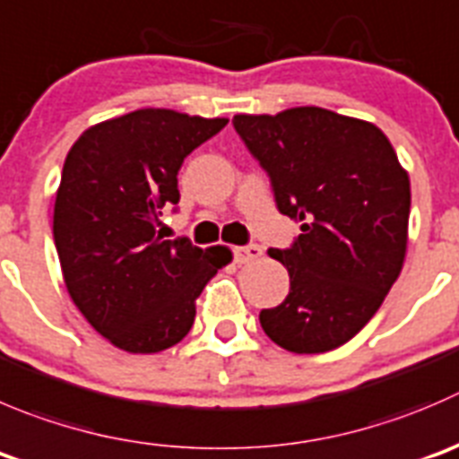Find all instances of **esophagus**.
Masks as SVG:
<instances>
[{"label":"esophagus","instance_id":"obj_1","mask_svg":"<svg viewBox=\"0 0 459 459\" xmlns=\"http://www.w3.org/2000/svg\"><path fill=\"white\" fill-rule=\"evenodd\" d=\"M262 255V248L257 244H247V247H235L233 248V260L238 264H248L251 260Z\"/></svg>","mask_w":459,"mask_h":459}]
</instances>
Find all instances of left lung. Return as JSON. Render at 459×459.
Listing matches in <instances>:
<instances>
[{"instance_id":"obj_1","label":"left lung","mask_w":459,"mask_h":459,"mask_svg":"<svg viewBox=\"0 0 459 459\" xmlns=\"http://www.w3.org/2000/svg\"><path fill=\"white\" fill-rule=\"evenodd\" d=\"M233 127L269 177L278 211L300 224L291 247L269 251L287 266L289 296L260 311L262 329L296 354L341 348L402 271L406 170L379 127L323 107L238 114Z\"/></svg>"}]
</instances>
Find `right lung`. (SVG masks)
I'll return each instance as SVG.
<instances>
[{
  "instance_id": "1",
  "label": "right lung",
  "mask_w": 459,
  "mask_h": 459,
  "mask_svg": "<svg viewBox=\"0 0 459 459\" xmlns=\"http://www.w3.org/2000/svg\"><path fill=\"white\" fill-rule=\"evenodd\" d=\"M226 118L136 109L93 126L66 154L53 208L62 275L84 318L117 348H172L195 323V298L230 260L188 238L157 233L177 212L184 159L224 130Z\"/></svg>"
}]
</instances>
